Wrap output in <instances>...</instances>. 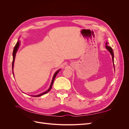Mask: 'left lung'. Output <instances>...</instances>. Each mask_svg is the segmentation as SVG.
I'll list each match as a JSON object with an SVG mask.
<instances>
[{"label":"left lung","mask_w":129,"mask_h":129,"mask_svg":"<svg viewBox=\"0 0 129 129\" xmlns=\"http://www.w3.org/2000/svg\"><path fill=\"white\" fill-rule=\"evenodd\" d=\"M108 42H106V45H105V47H106V49L108 50V51L110 52V53L111 54V55L112 56V62H113V65H114V67L115 69V66H114V52H113V50L112 49V48L111 47L108 46Z\"/></svg>","instance_id":"8db88e82"}]
</instances>
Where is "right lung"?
<instances>
[{
  "instance_id": "add662e5",
  "label": "right lung",
  "mask_w": 129,
  "mask_h": 129,
  "mask_svg": "<svg viewBox=\"0 0 129 129\" xmlns=\"http://www.w3.org/2000/svg\"><path fill=\"white\" fill-rule=\"evenodd\" d=\"M19 46H20V41H19L18 40V42H17L16 45H15L14 48V49H13V62H12V72H13V75H14V73H13V67H14V60H15V55H16V53L17 52V50L18 49H19ZM61 71V69H58V71H57L55 74H54V76L53 77V79H52V82H51V84H50V87L49 88V89L47 90H46V91L42 92L41 93H40V94H39V95H32V96H33V97H39V96H41L45 94V93H47V92H48L50 90V89H52V85L53 84V82H54V80H55V77L56 76L57 74L58 73V72H59L60 71Z\"/></svg>"
}]
</instances>
